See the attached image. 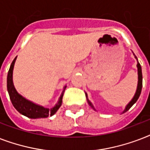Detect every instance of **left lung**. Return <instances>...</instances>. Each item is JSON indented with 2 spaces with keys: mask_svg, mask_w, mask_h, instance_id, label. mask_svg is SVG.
<instances>
[{
  "mask_svg": "<svg viewBox=\"0 0 150 150\" xmlns=\"http://www.w3.org/2000/svg\"><path fill=\"white\" fill-rule=\"evenodd\" d=\"M134 56H135V58L137 60V62H138V63H137V68H138V86H137V89H136V92H135V95H134V96H133V98L132 99V100H131L130 102L128 103V104H127V106H126L125 108V110H124V111L122 112V114H123V113H125V112L128 111V110L130 109L131 107H132V106L134 103H135V102L137 101L138 99H139V97L140 94H141V91H142V68H141V65H140V64L139 63L137 57H136V56H135V54H134ZM86 99H87V101H88V103H89V104L92 107H93V109H94L95 110H96V109L94 108L93 103H92L89 100V99H88V96H87L86 93Z\"/></svg>",
  "mask_w": 150,
  "mask_h": 150,
  "instance_id": "left-lung-1",
  "label": "left lung"
}]
</instances>
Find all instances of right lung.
Here are the masks:
<instances>
[{
	"mask_svg": "<svg viewBox=\"0 0 150 150\" xmlns=\"http://www.w3.org/2000/svg\"><path fill=\"white\" fill-rule=\"evenodd\" d=\"M16 58H17V57L13 60L10 68H9V71H8V77H7L8 92L14 107L19 112L20 114H22V115L29 117V118H44V117H47L48 116L54 115L61 106L62 97H63L64 93L66 89V86L64 87L62 93H61L57 103L52 108H47V107L36 104L35 103L27 100L18 93L14 86V83H13V69H14V65H15Z\"/></svg>",
	"mask_w": 150,
	"mask_h": 150,
	"instance_id": "add662e5",
	"label": "right lung"
}]
</instances>
